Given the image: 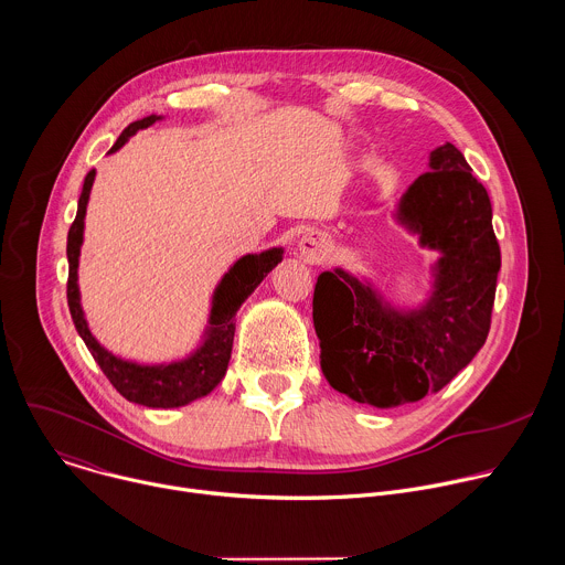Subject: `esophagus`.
<instances>
[{
  "mask_svg": "<svg viewBox=\"0 0 565 565\" xmlns=\"http://www.w3.org/2000/svg\"><path fill=\"white\" fill-rule=\"evenodd\" d=\"M330 253V242L321 231H308L299 239V255L308 264H321Z\"/></svg>",
  "mask_w": 565,
  "mask_h": 565,
  "instance_id": "1",
  "label": "esophagus"
}]
</instances>
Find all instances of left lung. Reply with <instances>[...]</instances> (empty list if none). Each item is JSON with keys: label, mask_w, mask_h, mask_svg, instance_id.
Returning a JSON list of instances; mask_svg holds the SVG:
<instances>
[{"label": "left lung", "mask_w": 565, "mask_h": 565, "mask_svg": "<svg viewBox=\"0 0 565 565\" xmlns=\"http://www.w3.org/2000/svg\"><path fill=\"white\" fill-rule=\"evenodd\" d=\"M397 220L441 253L430 299L402 312L341 268L321 273L312 321L328 384L374 408L439 393L486 343L501 268L483 183L452 143L430 154L399 202Z\"/></svg>", "instance_id": "1"}]
</instances>
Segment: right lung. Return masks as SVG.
<instances>
[{"mask_svg": "<svg viewBox=\"0 0 565 565\" xmlns=\"http://www.w3.org/2000/svg\"><path fill=\"white\" fill-rule=\"evenodd\" d=\"M157 119H159L157 115H150L132 121L128 128H124V132L119 135L110 152L119 150L128 141V137H132L141 128L152 126ZM93 181H95V170H90L84 179L77 215L68 231V244H66V255H68L66 297H68L73 323L79 337L84 339L86 348L90 350L93 359L97 361V365L102 367V372L106 374L108 382L115 386V391L121 397L146 408H179V406L191 404L209 395L224 380L228 361H231L233 337H235V312L248 299V295L262 284V279L281 262L284 250L273 248L262 255H246L224 275L213 297L211 328H209L206 341L198 348L195 354H191L183 361L166 363V365H139V363L124 361L97 343V339L88 330V323L84 319L82 303H79L77 264H79V248L84 239L86 204H88Z\"/></svg>", "mask_w": 565, "mask_h": 565, "instance_id": "1", "label": "right lung"}]
</instances>
